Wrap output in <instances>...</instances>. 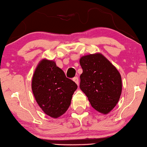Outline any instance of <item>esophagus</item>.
I'll return each instance as SVG.
<instances>
[{
	"label": "esophagus",
	"mask_w": 147,
	"mask_h": 147,
	"mask_svg": "<svg viewBox=\"0 0 147 147\" xmlns=\"http://www.w3.org/2000/svg\"><path fill=\"white\" fill-rule=\"evenodd\" d=\"M73 80L74 82H75L76 83L77 85H78V83H79V80H78V77H74V78H73Z\"/></svg>",
	"instance_id": "obj_1"
}]
</instances>
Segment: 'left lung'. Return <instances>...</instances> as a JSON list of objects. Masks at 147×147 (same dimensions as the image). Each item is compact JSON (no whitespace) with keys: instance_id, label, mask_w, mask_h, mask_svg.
<instances>
[{"instance_id":"obj_1","label":"left lung","mask_w":147,"mask_h":147,"mask_svg":"<svg viewBox=\"0 0 147 147\" xmlns=\"http://www.w3.org/2000/svg\"><path fill=\"white\" fill-rule=\"evenodd\" d=\"M80 64L83 69L80 88L94 109L107 114L114 108L121 94L119 72L101 54L82 57Z\"/></svg>"}]
</instances>
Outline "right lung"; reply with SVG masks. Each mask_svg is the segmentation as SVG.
<instances>
[{
    "label": "right lung",
    "instance_id": "right-lung-1",
    "mask_svg": "<svg viewBox=\"0 0 147 147\" xmlns=\"http://www.w3.org/2000/svg\"><path fill=\"white\" fill-rule=\"evenodd\" d=\"M31 88L42 111L56 118L67 111L78 86L66 77L55 61L42 59L34 72Z\"/></svg>",
    "mask_w": 147,
    "mask_h": 147
}]
</instances>
